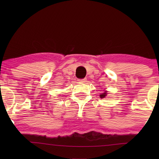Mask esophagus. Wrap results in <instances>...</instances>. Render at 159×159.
<instances>
[{
    "label": "esophagus",
    "instance_id": "34e87169",
    "mask_svg": "<svg viewBox=\"0 0 159 159\" xmlns=\"http://www.w3.org/2000/svg\"><path fill=\"white\" fill-rule=\"evenodd\" d=\"M86 80H87V79H79V81H80V82H82V83H85V82L86 81Z\"/></svg>",
    "mask_w": 159,
    "mask_h": 159
}]
</instances>
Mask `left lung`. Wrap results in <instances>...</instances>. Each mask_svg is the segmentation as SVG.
Segmentation results:
<instances>
[{
	"label": "left lung",
	"instance_id": "1",
	"mask_svg": "<svg viewBox=\"0 0 159 159\" xmlns=\"http://www.w3.org/2000/svg\"><path fill=\"white\" fill-rule=\"evenodd\" d=\"M100 98H105V97L107 96V91H104V92L103 93H102V94H100Z\"/></svg>",
	"mask_w": 159,
	"mask_h": 159
}]
</instances>
